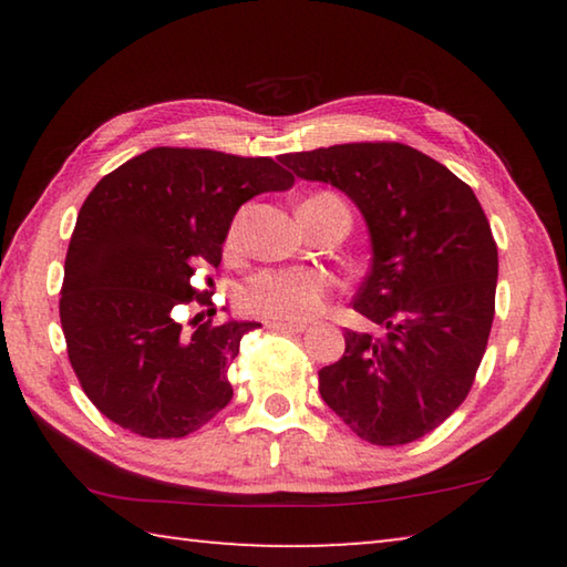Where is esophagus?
<instances>
[{
    "mask_svg": "<svg viewBox=\"0 0 567 567\" xmlns=\"http://www.w3.org/2000/svg\"><path fill=\"white\" fill-rule=\"evenodd\" d=\"M267 330L272 332H290V334H297V332H305L307 324H297V322H265Z\"/></svg>",
    "mask_w": 567,
    "mask_h": 567,
    "instance_id": "obj_1",
    "label": "esophagus"
}]
</instances>
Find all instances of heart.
Here are the masks:
<instances>
[{
	"label": "heart",
	"mask_w": 567,
	"mask_h": 567,
	"mask_svg": "<svg viewBox=\"0 0 567 567\" xmlns=\"http://www.w3.org/2000/svg\"><path fill=\"white\" fill-rule=\"evenodd\" d=\"M305 205H342L338 197L312 195ZM344 207V205H342ZM245 213H237L227 229V249H237L243 235ZM332 290L328 272L315 267H295V270H262L239 285L235 295L237 307L247 315H257L267 322H307L322 312Z\"/></svg>",
	"instance_id": "1"
}]
</instances>
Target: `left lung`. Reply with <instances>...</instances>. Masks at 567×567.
I'll return each instance as SVG.
<instances>
[{"label":"left lung","instance_id":"left-lung-1","mask_svg":"<svg viewBox=\"0 0 567 567\" xmlns=\"http://www.w3.org/2000/svg\"><path fill=\"white\" fill-rule=\"evenodd\" d=\"M295 177L348 195L370 235V272L352 307L380 328L344 330L320 395L372 445H405L463 405L491 338L497 245L475 192L398 142L282 155Z\"/></svg>","mask_w":567,"mask_h":567}]
</instances>
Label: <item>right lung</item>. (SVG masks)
Segmentation results:
<instances>
[{
  "label": "right lung",
  "instance_id": "1",
  "mask_svg": "<svg viewBox=\"0 0 567 567\" xmlns=\"http://www.w3.org/2000/svg\"><path fill=\"white\" fill-rule=\"evenodd\" d=\"M295 177L270 157L155 147L90 192L64 260L60 320L82 390L104 417L142 437H185L229 400L227 370L257 322L185 330L179 305L197 265L217 267L237 209Z\"/></svg>",
  "mask_w": 567,
  "mask_h": 567
}]
</instances>
